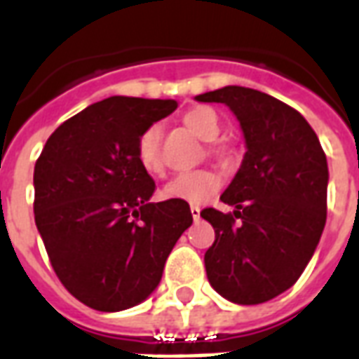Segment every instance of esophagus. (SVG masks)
Returning <instances> with one entry per match:
<instances>
[{
  "label": "esophagus",
  "instance_id": "esophagus-1",
  "mask_svg": "<svg viewBox=\"0 0 359 359\" xmlns=\"http://www.w3.org/2000/svg\"><path fill=\"white\" fill-rule=\"evenodd\" d=\"M190 211H192V217H194V221H198V219H200V211H202V208H200L198 203H192V205H190Z\"/></svg>",
  "mask_w": 359,
  "mask_h": 359
}]
</instances>
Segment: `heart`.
Masks as SVG:
<instances>
[{
    "label": "heart",
    "instance_id": "1",
    "mask_svg": "<svg viewBox=\"0 0 359 359\" xmlns=\"http://www.w3.org/2000/svg\"><path fill=\"white\" fill-rule=\"evenodd\" d=\"M184 125L196 133L203 140H211L208 144V151L213 157H225L226 148L221 146L213 138L221 130V121L217 113L210 107H192L182 115ZM159 142H161V128L159 125H149L136 140V161L149 177H161L165 172L163 159L159 154ZM221 179L211 169H196V171L182 172L163 188V196L169 200H180L188 203H202L217 192Z\"/></svg>",
    "mask_w": 359,
    "mask_h": 359
}]
</instances>
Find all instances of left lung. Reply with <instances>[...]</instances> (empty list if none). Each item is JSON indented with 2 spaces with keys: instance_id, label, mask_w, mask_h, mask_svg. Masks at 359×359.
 Here are the masks:
<instances>
[{
  "instance_id": "1",
  "label": "left lung",
  "mask_w": 359,
  "mask_h": 359,
  "mask_svg": "<svg viewBox=\"0 0 359 359\" xmlns=\"http://www.w3.org/2000/svg\"><path fill=\"white\" fill-rule=\"evenodd\" d=\"M196 100L229 105L248 148L221 196L233 213H200L215 229L203 257L208 278L234 304H264L300 278L319 244L327 221V157L308 121L273 95L225 86Z\"/></svg>"
}]
</instances>
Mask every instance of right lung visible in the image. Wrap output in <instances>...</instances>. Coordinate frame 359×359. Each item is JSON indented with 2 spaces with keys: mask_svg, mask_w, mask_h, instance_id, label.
<instances>
[{
  "mask_svg": "<svg viewBox=\"0 0 359 359\" xmlns=\"http://www.w3.org/2000/svg\"><path fill=\"white\" fill-rule=\"evenodd\" d=\"M177 105L102 100L59 125L36 161V226L61 285L88 308L121 311L146 300L192 225L187 202H148L156 182L136 161L142 130Z\"/></svg>",
  "mask_w": 359,
  "mask_h": 359,
  "instance_id": "add662e5",
  "label": "right lung"
}]
</instances>
